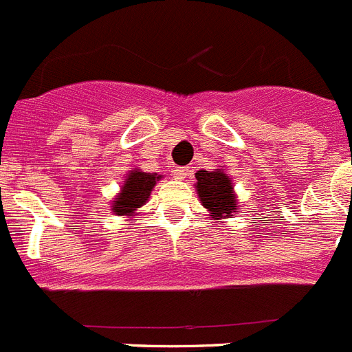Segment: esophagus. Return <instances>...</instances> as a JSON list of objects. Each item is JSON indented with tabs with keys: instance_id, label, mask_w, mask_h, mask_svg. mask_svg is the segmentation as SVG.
Listing matches in <instances>:
<instances>
[{
	"instance_id": "34e87169",
	"label": "esophagus",
	"mask_w": 352,
	"mask_h": 352,
	"mask_svg": "<svg viewBox=\"0 0 352 352\" xmlns=\"http://www.w3.org/2000/svg\"><path fill=\"white\" fill-rule=\"evenodd\" d=\"M173 176H174V179H179V182H183V179L190 176V167H176V169L173 170Z\"/></svg>"
}]
</instances>
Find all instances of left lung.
<instances>
[{
    "label": "left lung",
    "mask_w": 352,
    "mask_h": 352,
    "mask_svg": "<svg viewBox=\"0 0 352 352\" xmlns=\"http://www.w3.org/2000/svg\"><path fill=\"white\" fill-rule=\"evenodd\" d=\"M195 179H197L195 183L197 197L210 213V219L217 222L232 219L238 211L239 203L231 176L223 169H201L195 173Z\"/></svg>",
    "instance_id": "1"
}]
</instances>
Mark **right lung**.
<instances>
[{"label": "right lung", "instance_id": "right-lung-1", "mask_svg": "<svg viewBox=\"0 0 352 352\" xmlns=\"http://www.w3.org/2000/svg\"><path fill=\"white\" fill-rule=\"evenodd\" d=\"M162 178H164L162 174L144 173L138 167L129 170L120 192L111 201L113 213L118 214V217H135L139 208L148 203L151 190Z\"/></svg>", "mask_w": 352, "mask_h": 352}]
</instances>
